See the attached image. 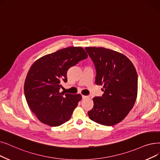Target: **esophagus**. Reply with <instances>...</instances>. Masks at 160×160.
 Wrapping results in <instances>:
<instances>
[{
	"mask_svg": "<svg viewBox=\"0 0 160 160\" xmlns=\"http://www.w3.org/2000/svg\"><path fill=\"white\" fill-rule=\"evenodd\" d=\"M88 96H86V95H82V99H86L88 98Z\"/></svg>",
	"mask_w": 160,
	"mask_h": 160,
	"instance_id": "34e87169",
	"label": "esophagus"
}]
</instances>
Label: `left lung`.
<instances>
[{
    "label": "left lung",
    "mask_w": 160,
    "mask_h": 160,
    "mask_svg": "<svg viewBox=\"0 0 160 160\" xmlns=\"http://www.w3.org/2000/svg\"><path fill=\"white\" fill-rule=\"evenodd\" d=\"M93 61L95 83L103 85L101 97L93 98L89 118L111 126L123 120L133 107L137 95L138 76L131 61L124 55L102 47H86Z\"/></svg>",
    "instance_id": "1"
}]
</instances>
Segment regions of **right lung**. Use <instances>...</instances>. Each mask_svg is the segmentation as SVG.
Listing matches in <instances>:
<instances>
[{"instance_id":"right-lung-1","label":"right lung","mask_w":160,"mask_h":160,"mask_svg":"<svg viewBox=\"0 0 160 160\" xmlns=\"http://www.w3.org/2000/svg\"><path fill=\"white\" fill-rule=\"evenodd\" d=\"M87 58L82 47H68L44 55L31 67L24 93L29 108L42 123L55 127L71 119L82 95L60 93L61 83L67 82L69 68Z\"/></svg>"}]
</instances>
